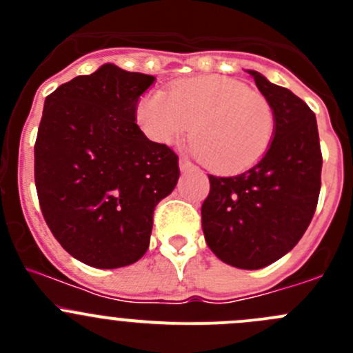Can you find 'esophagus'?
<instances>
[{"mask_svg": "<svg viewBox=\"0 0 353 353\" xmlns=\"http://www.w3.org/2000/svg\"><path fill=\"white\" fill-rule=\"evenodd\" d=\"M179 169L183 170V172H190V170H194V169H196V167H194L193 163L190 162V160L181 159V160H179Z\"/></svg>", "mask_w": 353, "mask_h": 353, "instance_id": "obj_1", "label": "esophagus"}]
</instances>
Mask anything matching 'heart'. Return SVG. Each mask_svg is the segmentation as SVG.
Instances as JSON below:
<instances>
[{
  "instance_id": "1",
  "label": "heart",
  "mask_w": 353,
  "mask_h": 353,
  "mask_svg": "<svg viewBox=\"0 0 353 353\" xmlns=\"http://www.w3.org/2000/svg\"><path fill=\"white\" fill-rule=\"evenodd\" d=\"M137 121L145 137L159 145H172L193 130L191 150L216 172L254 165L272 145L276 128L268 99L227 77L177 81L169 94L147 92L137 104Z\"/></svg>"
}]
</instances>
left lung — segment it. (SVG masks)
Wrapping results in <instances>:
<instances>
[{
	"mask_svg": "<svg viewBox=\"0 0 353 353\" xmlns=\"http://www.w3.org/2000/svg\"><path fill=\"white\" fill-rule=\"evenodd\" d=\"M273 105L275 137L261 160L229 177L210 174L201 227L213 254L243 270L285 256L311 223L321 190L323 157L316 116L288 88L249 70Z\"/></svg>",
	"mask_w": 353,
	"mask_h": 353,
	"instance_id": "1",
	"label": "left lung"
}]
</instances>
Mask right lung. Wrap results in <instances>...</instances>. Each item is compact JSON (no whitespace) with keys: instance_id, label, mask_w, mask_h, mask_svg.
<instances>
[{"instance_id":"right-lung-1","label":"right lung","mask_w":353,"mask_h":353,"mask_svg":"<svg viewBox=\"0 0 353 353\" xmlns=\"http://www.w3.org/2000/svg\"><path fill=\"white\" fill-rule=\"evenodd\" d=\"M154 81L108 63L46 97L34 147L39 205L63 249L94 268L147 252L157 203L179 179L177 155L137 124Z\"/></svg>"}]
</instances>
